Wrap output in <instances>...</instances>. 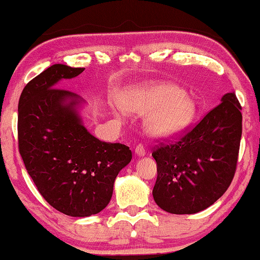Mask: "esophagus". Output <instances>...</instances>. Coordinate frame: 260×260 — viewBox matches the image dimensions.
Listing matches in <instances>:
<instances>
[{
    "label": "esophagus",
    "instance_id": "esophagus-1",
    "mask_svg": "<svg viewBox=\"0 0 260 260\" xmlns=\"http://www.w3.org/2000/svg\"><path fill=\"white\" fill-rule=\"evenodd\" d=\"M135 152H136V155H137V156H139V157L145 156L146 151H145L144 145H143L142 143H139V144H137V145H136V149H135Z\"/></svg>",
    "mask_w": 260,
    "mask_h": 260
}]
</instances>
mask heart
<instances>
[{
	"label": "heart",
	"mask_w": 260,
	"mask_h": 260,
	"mask_svg": "<svg viewBox=\"0 0 260 260\" xmlns=\"http://www.w3.org/2000/svg\"><path fill=\"white\" fill-rule=\"evenodd\" d=\"M127 112L145 114L148 133L158 138H175L182 135L196 117L197 105L178 86L149 83L131 88L122 99Z\"/></svg>",
	"instance_id": "1"
}]
</instances>
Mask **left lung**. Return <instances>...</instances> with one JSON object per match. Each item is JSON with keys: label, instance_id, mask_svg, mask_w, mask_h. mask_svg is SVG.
Wrapping results in <instances>:
<instances>
[{"label": "left lung", "instance_id": "left-lung-1", "mask_svg": "<svg viewBox=\"0 0 260 260\" xmlns=\"http://www.w3.org/2000/svg\"><path fill=\"white\" fill-rule=\"evenodd\" d=\"M242 107L235 92L178 141L153 150L157 180L152 194L164 211H203L225 193L235 176L242 138Z\"/></svg>", "mask_w": 260, "mask_h": 260}]
</instances>
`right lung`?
Returning <instances> with one entry per match:
<instances>
[{"instance_id": "1", "label": "right lung", "mask_w": 260, "mask_h": 260, "mask_svg": "<svg viewBox=\"0 0 260 260\" xmlns=\"http://www.w3.org/2000/svg\"><path fill=\"white\" fill-rule=\"evenodd\" d=\"M83 70L49 67L24 86L18 101V150L25 169L49 204L71 217L102 211L118 172L133 158L129 146L93 137L78 112L83 100L56 88Z\"/></svg>"}]
</instances>
